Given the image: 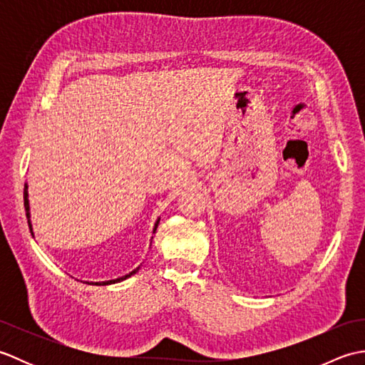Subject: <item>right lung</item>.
I'll return each instance as SVG.
<instances>
[{
    "label": "right lung",
    "instance_id": "1",
    "mask_svg": "<svg viewBox=\"0 0 365 365\" xmlns=\"http://www.w3.org/2000/svg\"><path fill=\"white\" fill-rule=\"evenodd\" d=\"M28 183H25V210H26V218H28V224H29V230H31V235L34 237V232H33V222H31V212H29V199H28ZM158 224H160V218L157 220V222H155V226H153V234H155V230H157V227H158ZM153 238V237H152ZM152 243V242H150ZM141 268V265L139 267H136L133 271H130L128 274H125V276H122V277H118V279H111V281H102V282H88V284H91V285H110V284H115V282H120V281H125L127 277H130V276H133L136 271Z\"/></svg>",
    "mask_w": 365,
    "mask_h": 365
}]
</instances>
